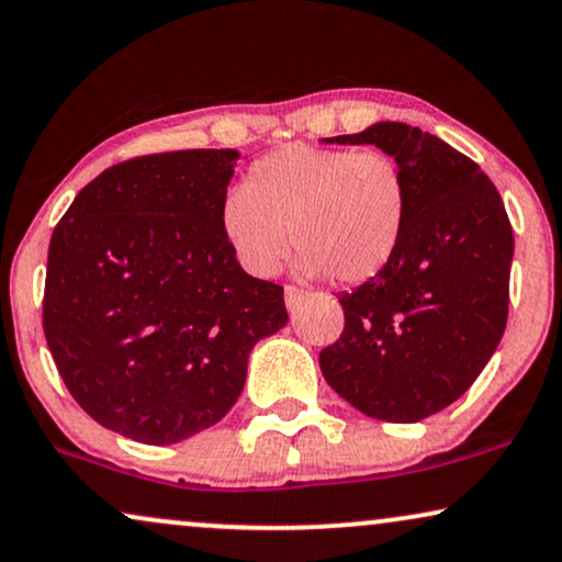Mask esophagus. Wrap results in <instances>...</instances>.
Returning <instances> with one entry per match:
<instances>
[{
    "instance_id": "1",
    "label": "esophagus",
    "mask_w": 562,
    "mask_h": 562,
    "mask_svg": "<svg viewBox=\"0 0 562 562\" xmlns=\"http://www.w3.org/2000/svg\"><path fill=\"white\" fill-rule=\"evenodd\" d=\"M301 303H303V290L288 285V288H285V305H288V308L295 311Z\"/></svg>"
}]
</instances>
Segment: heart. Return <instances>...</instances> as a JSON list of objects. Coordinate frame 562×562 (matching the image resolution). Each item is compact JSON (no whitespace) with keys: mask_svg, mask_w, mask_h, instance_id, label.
Listing matches in <instances>:
<instances>
[{"mask_svg":"<svg viewBox=\"0 0 562 562\" xmlns=\"http://www.w3.org/2000/svg\"><path fill=\"white\" fill-rule=\"evenodd\" d=\"M406 215V179L391 156L290 144L254 161L226 194L221 231L257 277L274 274L293 241L297 272L359 285L391 265Z\"/></svg>","mask_w":562,"mask_h":562,"instance_id":"1","label":"heart"}]
</instances>
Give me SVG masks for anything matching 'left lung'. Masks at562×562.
Here are the masks:
<instances>
[{
    "instance_id": "left-lung-1",
    "label": "left lung",
    "mask_w": 562,
    "mask_h": 562,
    "mask_svg": "<svg viewBox=\"0 0 562 562\" xmlns=\"http://www.w3.org/2000/svg\"><path fill=\"white\" fill-rule=\"evenodd\" d=\"M324 140L393 156L408 215L391 265L339 295L344 331L321 372L364 416L416 424L458 401L504 336L512 223L481 167L431 133L385 120Z\"/></svg>"
}]
</instances>
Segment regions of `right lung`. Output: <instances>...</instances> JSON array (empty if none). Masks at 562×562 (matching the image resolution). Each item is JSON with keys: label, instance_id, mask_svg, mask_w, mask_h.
Listing matches in <instances>:
<instances>
[{"label": "right lung", "instance_id": "obj_1", "mask_svg": "<svg viewBox=\"0 0 562 562\" xmlns=\"http://www.w3.org/2000/svg\"><path fill=\"white\" fill-rule=\"evenodd\" d=\"M234 148L148 154L81 190L48 246L43 331L74 401L144 445H175L238 401L254 344L288 324L274 282L221 231Z\"/></svg>", "mask_w": 562, "mask_h": 562}]
</instances>
